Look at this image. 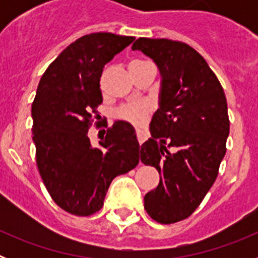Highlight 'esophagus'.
Segmentation results:
<instances>
[{
    "label": "esophagus",
    "mask_w": 258,
    "mask_h": 258,
    "mask_svg": "<svg viewBox=\"0 0 258 258\" xmlns=\"http://www.w3.org/2000/svg\"><path fill=\"white\" fill-rule=\"evenodd\" d=\"M137 138H138V142L143 143L146 140V133L143 131H140V129H137Z\"/></svg>",
    "instance_id": "34e87169"
}]
</instances>
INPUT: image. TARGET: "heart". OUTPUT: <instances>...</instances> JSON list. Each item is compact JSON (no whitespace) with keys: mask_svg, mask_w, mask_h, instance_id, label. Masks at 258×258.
Wrapping results in <instances>:
<instances>
[{"mask_svg":"<svg viewBox=\"0 0 258 258\" xmlns=\"http://www.w3.org/2000/svg\"><path fill=\"white\" fill-rule=\"evenodd\" d=\"M132 63H138V60L132 61ZM149 112V104L145 103V102H134V103L125 104L124 107L118 109L117 116L120 118H122V120H126V121L132 122V124L141 125L146 121Z\"/></svg>","mask_w":258,"mask_h":258,"instance_id":"b5f03b06","label":"heart"}]
</instances>
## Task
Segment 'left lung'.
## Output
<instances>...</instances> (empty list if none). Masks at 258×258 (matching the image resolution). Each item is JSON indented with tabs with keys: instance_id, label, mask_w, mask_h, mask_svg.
<instances>
[{
	"instance_id": "obj_1",
	"label": "left lung",
	"mask_w": 258,
	"mask_h": 258,
	"mask_svg": "<svg viewBox=\"0 0 258 258\" xmlns=\"http://www.w3.org/2000/svg\"><path fill=\"white\" fill-rule=\"evenodd\" d=\"M132 50L152 59L161 77L151 138L140 149L141 161L160 174L157 187L145 195V209L157 222H178L217 178L230 132L226 97L206 59L187 44L141 37Z\"/></svg>"
}]
</instances>
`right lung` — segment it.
Masks as SVG:
<instances>
[{"mask_svg":"<svg viewBox=\"0 0 258 258\" xmlns=\"http://www.w3.org/2000/svg\"><path fill=\"white\" fill-rule=\"evenodd\" d=\"M134 37L90 33L66 47L41 77L32 104V140L41 178L66 212L90 216L102 208L109 184L140 163V143L129 122L115 121L93 146L88 137L104 66Z\"/></svg>","mask_w":258,"mask_h":258,"instance_id":"1","label":"right lung"}]
</instances>
